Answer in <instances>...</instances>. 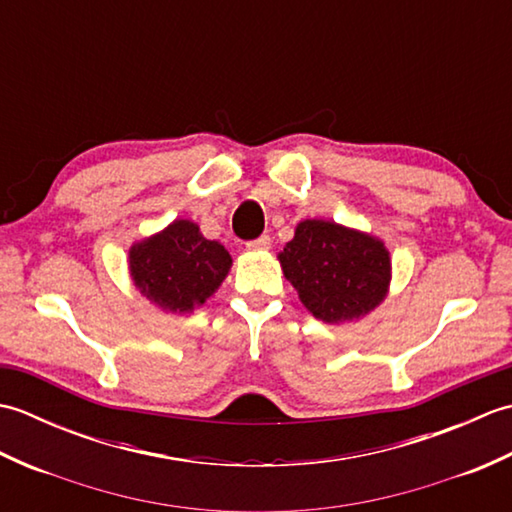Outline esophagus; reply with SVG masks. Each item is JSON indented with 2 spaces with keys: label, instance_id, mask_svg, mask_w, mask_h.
<instances>
[{
  "label": "esophagus",
  "instance_id": "1",
  "mask_svg": "<svg viewBox=\"0 0 512 512\" xmlns=\"http://www.w3.org/2000/svg\"><path fill=\"white\" fill-rule=\"evenodd\" d=\"M246 248L248 250H268L270 248V237L268 235L257 237V239H253V242H248Z\"/></svg>",
  "mask_w": 512,
  "mask_h": 512
}]
</instances>
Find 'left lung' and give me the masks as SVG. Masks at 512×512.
Returning a JSON list of instances; mask_svg holds the SVG:
<instances>
[{"label": "left lung", "instance_id": "8db88e82", "mask_svg": "<svg viewBox=\"0 0 512 512\" xmlns=\"http://www.w3.org/2000/svg\"><path fill=\"white\" fill-rule=\"evenodd\" d=\"M277 259L303 306L323 323L363 319L389 292L383 239L330 220L299 222Z\"/></svg>", "mask_w": 512, "mask_h": 512}]
</instances>
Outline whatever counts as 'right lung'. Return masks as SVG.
<instances>
[{"label": "right lung", "instance_id": "obj_1", "mask_svg": "<svg viewBox=\"0 0 512 512\" xmlns=\"http://www.w3.org/2000/svg\"><path fill=\"white\" fill-rule=\"evenodd\" d=\"M233 259L191 220H173L129 248V275L140 295L162 312L187 314L222 286Z\"/></svg>", "mask_w": 512, "mask_h": 512}]
</instances>
